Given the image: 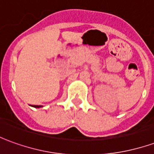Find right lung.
<instances>
[{"instance_id":"add662e5","label":"right lung","mask_w":154,"mask_h":154,"mask_svg":"<svg viewBox=\"0 0 154 154\" xmlns=\"http://www.w3.org/2000/svg\"><path fill=\"white\" fill-rule=\"evenodd\" d=\"M34 107H35V108H39V107H42L41 106H34Z\"/></svg>"}]
</instances>
